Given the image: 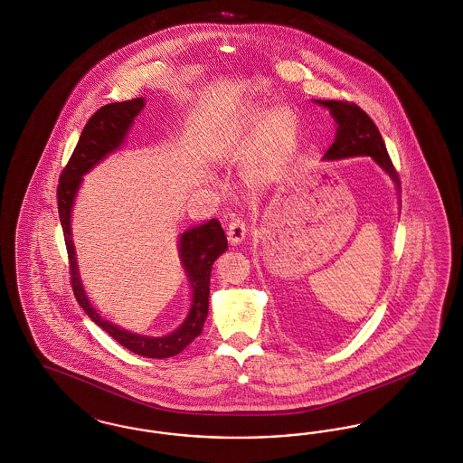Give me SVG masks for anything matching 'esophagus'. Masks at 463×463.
Segmentation results:
<instances>
[{
	"instance_id": "34e87169",
	"label": "esophagus",
	"mask_w": 463,
	"mask_h": 463,
	"mask_svg": "<svg viewBox=\"0 0 463 463\" xmlns=\"http://www.w3.org/2000/svg\"><path fill=\"white\" fill-rule=\"evenodd\" d=\"M246 236V223L240 217H232L227 225V240L231 244H240Z\"/></svg>"
}]
</instances>
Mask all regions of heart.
Wrapping results in <instances>:
<instances>
[{
	"label": "heart",
	"instance_id": "b5f03b06",
	"mask_svg": "<svg viewBox=\"0 0 463 463\" xmlns=\"http://www.w3.org/2000/svg\"><path fill=\"white\" fill-rule=\"evenodd\" d=\"M244 123L251 130L262 128L260 137L265 149L276 157L285 155L295 140L297 123L291 110L285 108H278L272 112L265 108H251L244 114Z\"/></svg>",
	"mask_w": 463,
	"mask_h": 463
}]
</instances>
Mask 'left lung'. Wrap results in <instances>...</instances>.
I'll list each match as a JSON object with an SVG mask.
<instances>
[{"mask_svg":"<svg viewBox=\"0 0 463 463\" xmlns=\"http://www.w3.org/2000/svg\"><path fill=\"white\" fill-rule=\"evenodd\" d=\"M316 102L328 108L333 119L336 121L335 142L326 151L325 159L372 156L374 163L391 175L399 189L401 185L399 175L373 119L353 102H345V100H316Z\"/></svg>","mask_w":463,"mask_h":463,"instance_id":"8db88e82","label":"left lung"}]
</instances>
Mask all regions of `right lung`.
I'll return each instance as SVG.
<instances>
[{
	"mask_svg": "<svg viewBox=\"0 0 463 463\" xmlns=\"http://www.w3.org/2000/svg\"><path fill=\"white\" fill-rule=\"evenodd\" d=\"M144 109V99H132L125 102H114L97 110L85 125L81 137L76 144V149L67 161L62 170L57 187V203H59V219L64 231L69 270H71V285L78 304L89 314L90 319L99 325L106 333L127 347L128 351L144 355L165 359L182 353L199 333L208 316V297H210V274L212 265L227 250V238L223 234L221 222L217 219L193 227L182 234L178 251L184 270L193 287V306L185 317V321L174 333L165 336H146L132 331L121 330L119 326L102 319L99 312L91 307L89 297L83 289L74 244L71 238V210L74 204L76 193L83 175L100 163L106 156L114 153L125 140L127 133L132 127L135 116Z\"/></svg>",
	"mask_w": 463,
	"mask_h": 463,
	"instance_id": "1",
	"label": "right lung"
}]
</instances>
